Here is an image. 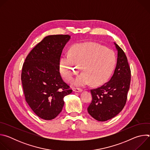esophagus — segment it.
Returning a JSON list of instances; mask_svg holds the SVG:
<instances>
[{"instance_id": "esophagus-1", "label": "esophagus", "mask_w": 150, "mask_h": 150, "mask_svg": "<svg viewBox=\"0 0 150 150\" xmlns=\"http://www.w3.org/2000/svg\"><path fill=\"white\" fill-rule=\"evenodd\" d=\"M73 91H75V92H78V93H79V92L82 91V89L78 88H74L73 89Z\"/></svg>"}]
</instances>
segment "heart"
Wrapping results in <instances>:
<instances>
[{
    "label": "heart",
    "mask_w": 150,
    "mask_h": 150,
    "mask_svg": "<svg viewBox=\"0 0 150 150\" xmlns=\"http://www.w3.org/2000/svg\"><path fill=\"white\" fill-rule=\"evenodd\" d=\"M116 60L113 50L96 42H82L74 45L70 52L64 54L60 62V72L64 79L71 82L81 68L83 72L74 84L83 87L91 82L98 86L110 77Z\"/></svg>",
    "instance_id": "b5f03b06"
}]
</instances>
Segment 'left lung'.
<instances>
[{
  "label": "left lung",
  "instance_id": "obj_1",
  "mask_svg": "<svg viewBox=\"0 0 150 150\" xmlns=\"http://www.w3.org/2000/svg\"><path fill=\"white\" fill-rule=\"evenodd\" d=\"M117 50V64L110 79L101 87L90 90L92 101L88 113L95 119L104 122L111 119L122 111L129 90L131 72L123 50L115 42Z\"/></svg>",
  "mask_w": 150,
  "mask_h": 150
}]
</instances>
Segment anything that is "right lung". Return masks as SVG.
<instances>
[{"label": "right lung", "mask_w": 150, "mask_h": 150, "mask_svg": "<svg viewBox=\"0 0 150 150\" xmlns=\"http://www.w3.org/2000/svg\"><path fill=\"white\" fill-rule=\"evenodd\" d=\"M70 38L62 34L45 37L23 64L21 81L25 101L42 119H54L62 110L64 97L72 92L59 72L62 50Z\"/></svg>", "instance_id": "obj_1"}]
</instances>
